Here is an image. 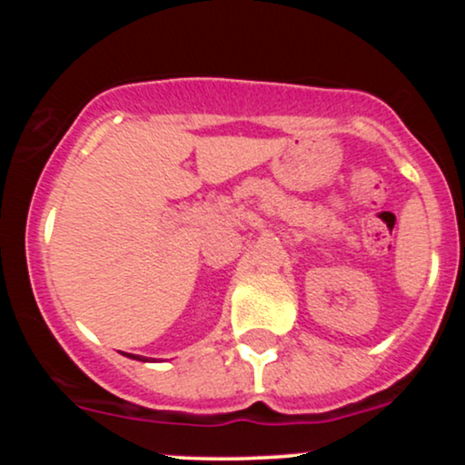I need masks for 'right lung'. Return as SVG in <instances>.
<instances>
[{"mask_svg":"<svg viewBox=\"0 0 465 465\" xmlns=\"http://www.w3.org/2000/svg\"><path fill=\"white\" fill-rule=\"evenodd\" d=\"M129 359H135V361H146V359H143V356L140 359V356H135V354H129Z\"/></svg>","mask_w":465,"mask_h":465,"instance_id":"obj_1","label":"right lung"}]
</instances>
